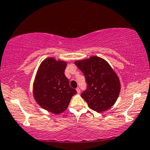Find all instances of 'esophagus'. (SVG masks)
I'll return each mask as SVG.
<instances>
[{
	"label": "esophagus",
	"instance_id": "obj_1",
	"mask_svg": "<svg viewBox=\"0 0 150 150\" xmlns=\"http://www.w3.org/2000/svg\"><path fill=\"white\" fill-rule=\"evenodd\" d=\"M76 90H77V92L78 94H79V93H80V92H81V91H80L79 88H76Z\"/></svg>",
	"mask_w": 150,
	"mask_h": 150
}]
</instances>
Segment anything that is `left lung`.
Segmentation results:
<instances>
[{
	"mask_svg": "<svg viewBox=\"0 0 150 150\" xmlns=\"http://www.w3.org/2000/svg\"><path fill=\"white\" fill-rule=\"evenodd\" d=\"M76 66L85 76L86 90L81 96L91 109L100 113L117 100L120 91L119 78L107 61L97 56L76 61Z\"/></svg>",
	"mask_w": 150,
	"mask_h": 150,
	"instance_id": "obj_1",
	"label": "left lung"
}]
</instances>
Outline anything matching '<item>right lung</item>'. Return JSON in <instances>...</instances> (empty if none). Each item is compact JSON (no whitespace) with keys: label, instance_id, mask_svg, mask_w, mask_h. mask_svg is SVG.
Segmentation results:
<instances>
[{"label":"right lung","instance_id":"right-lung-1","mask_svg":"<svg viewBox=\"0 0 150 150\" xmlns=\"http://www.w3.org/2000/svg\"><path fill=\"white\" fill-rule=\"evenodd\" d=\"M67 63L52 58L45 59L38 69L34 82L35 100L41 107L58 114L66 110L77 91L64 75Z\"/></svg>","mask_w":150,"mask_h":150}]
</instances>
